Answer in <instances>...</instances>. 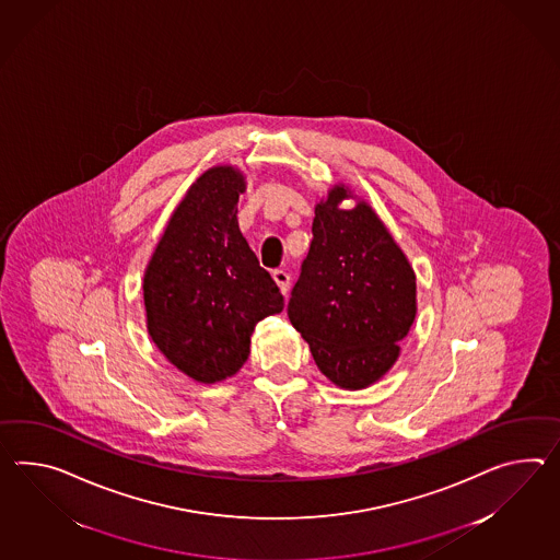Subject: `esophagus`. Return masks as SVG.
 Returning <instances> with one entry per match:
<instances>
[{"mask_svg":"<svg viewBox=\"0 0 560 560\" xmlns=\"http://www.w3.org/2000/svg\"><path fill=\"white\" fill-rule=\"evenodd\" d=\"M273 279L277 287L281 289V293L285 295L287 291H289V273H285V271H275Z\"/></svg>","mask_w":560,"mask_h":560,"instance_id":"34e87169","label":"esophagus"}]
</instances>
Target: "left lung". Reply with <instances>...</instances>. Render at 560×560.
I'll return each mask as SVG.
<instances>
[{
	"instance_id": "left-lung-1",
	"label": "left lung",
	"mask_w": 560,
	"mask_h": 560,
	"mask_svg": "<svg viewBox=\"0 0 560 560\" xmlns=\"http://www.w3.org/2000/svg\"><path fill=\"white\" fill-rule=\"evenodd\" d=\"M343 199L357 205L343 209ZM312 231L287 315L329 382L369 388L395 366L417 317V275L374 208L346 184L315 205Z\"/></svg>"
}]
</instances>
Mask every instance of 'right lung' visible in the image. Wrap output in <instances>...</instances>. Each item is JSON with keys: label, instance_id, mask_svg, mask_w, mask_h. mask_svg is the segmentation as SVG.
Masks as SVG:
<instances>
[{"label": "right lung", "instance_id": "1", "mask_svg": "<svg viewBox=\"0 0 560 560\" xmlns=\"http://www.w3.org/2000/svg\"><path fill=\"white\" fill-rule=\"evenodd\" d=\"M245 190L236 165L208 167L172 212L143 273L151 340L170 364L202 384L243 369L255 326L283 312L279 287L238 229Z\"/></svg>", "mask_w": 560, "mask_h": 560}]
</instances>
